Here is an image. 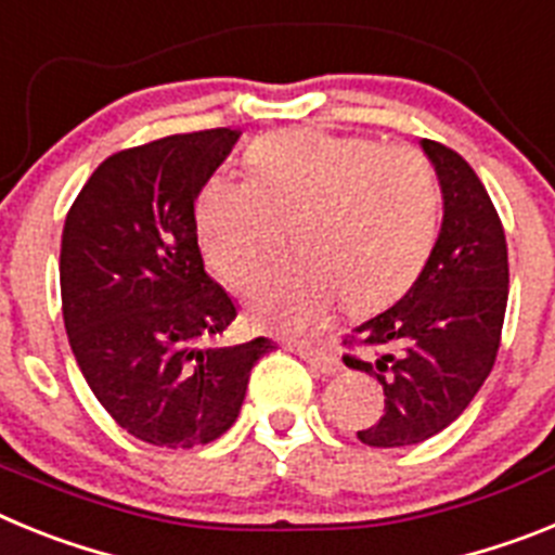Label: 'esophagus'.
<instances>
[{
    "instance_id": "obj_1",
    "label": "esophagus",
    "mask_w": 555,
    "mask_h": 555,
    "mask_svg": "<svg viewBox=\"0 0 555 555\" xmlns=\"http://www.w3.org/2000/svg\"><path fill=\"white\" fill-rule=\"evenodd\" d=\"M296 354L301 360H307V363H310V369L315 371V374H321V377H332V374H337V371H340V363H337V358L326 349L296 346Z\"/></svg>"
}]
</instances>
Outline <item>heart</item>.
I'll return each instance as SVG.
<instances>
[{"label": "heart", "mask_w": 555, "mask_h": 555, "mask_svg": "<svg viewBox=\"0 0 555 555\" xmlns=\"http://www.w3.org/2000/svg\"><path fill=\"white\" fill-rule=\"evenodd\" d=\"M250 176L218 170L197 192L195 231L206 264L245 291L296 223L301 257L248 298L262 330L310 335L346 298L351 312L391 305L424 271L441 225L430 158L369 137L291 128L257 139Z\"/></svg>", "instance_id": "heart-1"}]
</instances>
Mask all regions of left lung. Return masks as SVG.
<instances>
[{"label":"left lung","mask_w":555,"mask_h":555,"mask_svg":"<svg viewBox=\"0 0 555 555\" xmlns=\"http://www.w3.org/2000/svg\"><path fill=\"white\" fill-rule=\"evenodd\" d=\"M444 195V220L413 287L344 340L349 369L377 377L385 413L358 430L369 447H408L450 427L498 360L508 305L500 215L469 164L424 139Z\"/></svg>","instance_id":"obj_1"}]
</instances>
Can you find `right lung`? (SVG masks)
Returning <instances> with one entry per match:
<instances>
[{
    "mask_svg": "<svg viewBox=\"0 0 555 555\" xmlns=\"http://www.w3.org/2000/svg\"><path fill=\"white\" fill-rule=\"evenodd\" d=\"M240 131L176 133L105 158L61 237V305L75 360L139 441L192 450L237 422L268 337L215 344L237 318L204 271L195 201Z\"/></svg>",
    "mask_w": 555,
    "mask_h": 555,
    "instance_id": "1",
    "label": "right lung"
}]
</instances>
